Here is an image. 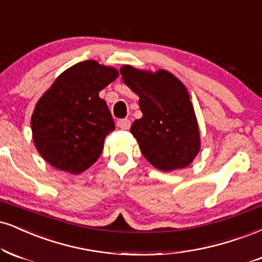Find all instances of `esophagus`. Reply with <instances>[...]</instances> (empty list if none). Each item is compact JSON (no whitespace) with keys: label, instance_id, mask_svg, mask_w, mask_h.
<instances>
[{"label":"esophagus","instance_id":"1","mask_svg":"<svg viewBox=\"0 0 262 262\" xmlns=\"http://www.w3.org/2000/svg\"><path fill=\"white\" fill-rule=\"evenodd\" d=\"M117 125L121 129H129V127H130V121H129V119H127V118L118 119Z\"/></svg>","mask_w":262,"mask_h":262}]
</instances>
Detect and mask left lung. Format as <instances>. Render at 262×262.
<instances>
[{"label":"left lung","mask_w":262,"mask_h":262,"mask_svg":"<svg viewBox=\"0 0 262 262\" xmlns=\"http://www.w3.org/2000/svg\"><path fill=\"white\" fill-rule=\"evenodd\" d=\"M121 74L140 97L143 117L133 122L130 133L145 159L166 172L187 167L199 152L200 137L184 85L166 71L154 74L124 66Z\"/></svg>","instance_id":"left-lung-1"}]
</instances>
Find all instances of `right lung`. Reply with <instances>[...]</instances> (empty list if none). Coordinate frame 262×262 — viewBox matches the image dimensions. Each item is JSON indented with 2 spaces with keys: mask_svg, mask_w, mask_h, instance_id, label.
<instances>
[{
  "mask_svg": "<svg viewBox=\"0 0 262 262\" xmlns=\"http://www.w3.org/2000/svg\"><path fill=\"white\" fill-rule=\"evenodd\" d=\"M117 77L115 68L84 61L63 72L43 94L31 130L37 151L50 165L77 174L99 159L105 138L115 130L99 93Z\"/></svg>",
  "mask_w": 262,
  "mask_h": 262,
  "instance_id": "obj_1",
  "label": "right lung"
}]
</instances>
